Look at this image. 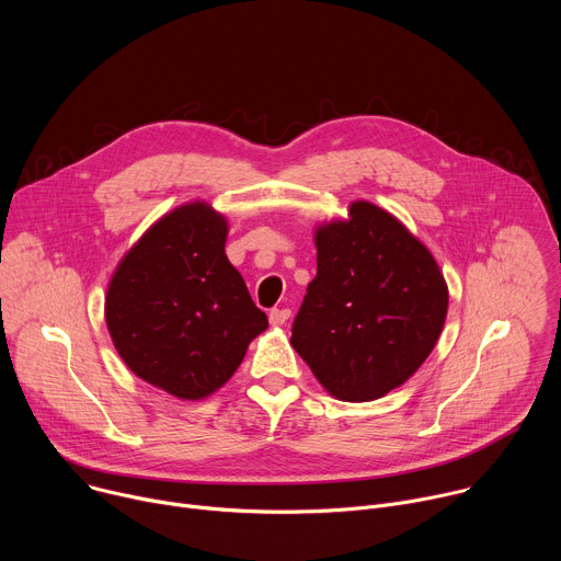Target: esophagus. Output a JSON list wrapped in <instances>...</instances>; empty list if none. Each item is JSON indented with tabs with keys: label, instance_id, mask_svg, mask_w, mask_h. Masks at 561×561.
Here are the masks:
<instances>
[{
	"label": "esophagus",
	"instance_id": "1",
	"mask_svg": "<svg viewBox=\"0 0 561 561\" xmlns=\"http://www.w3.org/2000/svg\"><path fill=\"white\" fill-rule=\"evenodd\" d=\"M288 317H290V308H273V310H271V314H268V319H271V324H273V327H282V324H286V322H288Z\"/></svg>",
	"mask_w": 561,
	"mask_h": 561
}]
</instances>
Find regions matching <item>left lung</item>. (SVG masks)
<instances>
[{"label": "left lung", "mask_w": 561, "mask_h": 561, "mask_svg": "<svg viewBox=\"0 0 561 561\" xmlns=\"http://www.w3.org/2000/svg\"><path fill=\"white\" fill-rule=\"evenodd\" d=\"M317 275L290 344L333 397L370 402L402 386L431 355L448 310L435 257L370 202L314 232Z\"/></svg>", "instance_id": "8db88e82"}]
</instances>
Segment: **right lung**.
<instances>
[{"mask_svg": "<svg viewBox=\"0 0 561 561\" xmlns=\"http://www.w3.org/2000/svg\"><path fill=\"white\" fill-rule=\"evenodd\" d=\"M226 219L204 202L154 221L119 262L106 327L126 366L180 399L224 386L268 317L224 253Z\"/></svg>", "mask_w": 561, "mask_h": 561, "instance_id": "right-lung-1", "label": "right lung"}]
</instances>
